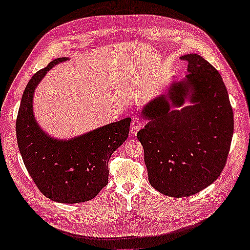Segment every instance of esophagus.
I'll use <instances>...</instances> for the list:
<instances>
[{"label":"esophagus","instance_id":"esophagus-1","mask_svg":"<svg viewBox=\"0 0 250 250\" xmlns=\"http://www.w3.org/2000/svg\"><path fill=\"white\" fill-rule=\"evenodd\" d=\"M144 122H142L140 119H134L131 124V132H138L141 128H144Z\"/></svg>","mask_w":250,"mask_h":250}]
</instances>
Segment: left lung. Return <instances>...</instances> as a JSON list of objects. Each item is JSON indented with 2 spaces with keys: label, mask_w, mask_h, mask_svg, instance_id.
I'll list each match as a JSON object with an SVG mask.
<instances>
[{
  "label": "left lung",
  "mask_w": 250,
  "mask_h": 250,
  "mask_svg": "<svg viewBox=\"0 0 250 250\" xmlns=\"http://www.w3.org/2000/svg\"><path fill=\"white\" fill-rule=\"evenodd\" d=\"M188 74L172 79L141 109L148 121L137 133L149 182L162 195L181 198L217 180L233 133V113L223 78L199 54L182 55Z\"/></svg>",
  "instance_id": "8db88e82"
}]
</instances>
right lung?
<instances>
[{"instance_id": "right-lung-1", "label": "right lung", "mask_w": 250, "mask_h": 250, "mask_svg": "<svg viewBox=\"0 0 250 250\" xmlns=\"http://www.w3.org/2000/svg\"><path fill=\"white\" fill-rule=\"evenodd\" d=\"M69 58H58L35 73L23 92L17 119V139L25 168L40 191L61 204L93 199L108 184V162L126 140L131 118L99 126L70 139L50 136L38 124L33 97L47 71Z\"/></svg>"}]
</instances>
